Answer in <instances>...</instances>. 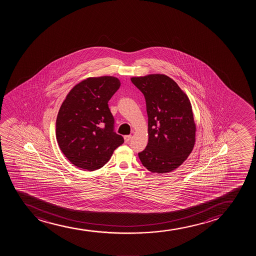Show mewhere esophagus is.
I'll list each match as a JSON object with an SVG mask.
<instances>
[{"instance_id":"obj_1","label":"esophagus","mask_w":256,"mask_h":256,"mask_svg":"<svg viewBox=\"0 0 256 256\" xmlns=\"http://www.w3.org/2000/svg\"><path fill=\"white\" fill-rule=\"evenodd\" d=\"M130 138H132V135H126L124 136V142H130Z\"/></svg>"}]
</instances>
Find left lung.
<instances>
[{
	"label": "left lung",
	"mask_w": 256,
	"mask_h": 256,
	"mask_svg": "<svg viewBox=\"0 0 256 256\" xmlns=\"http://www.w3.org/2000/svg\"><path fill=\"white\" fill-rule=\"evenodd\" d=\"M130 80L144 94L148 118V142L138 153L139 159L154 174L172 172L194 148L196 124L190 102L176 82L163 74Z\"/></svg>",
	"instance_id": "left-lung-1"
}]
</instances>
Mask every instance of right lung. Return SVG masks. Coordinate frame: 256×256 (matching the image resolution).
<instances>
[{
	"label": "right lung",
	"instance_id": "right-lung-1",
	"mask_svg": "<svg viewBox=\"0 0 256 256\" xmlns=\"http://www.w3.org/2000/svg\"><path fill=\"white\" fill-rule=\"evenodd\" d=\"M120 87L114 76L88 78L74 86L62 103L56 139L62 153L78 168L100 169L123 144L108 104Z\"/></svg>",
	"mask_w": 256,
	"mask_h": 256
}]
</instances>
